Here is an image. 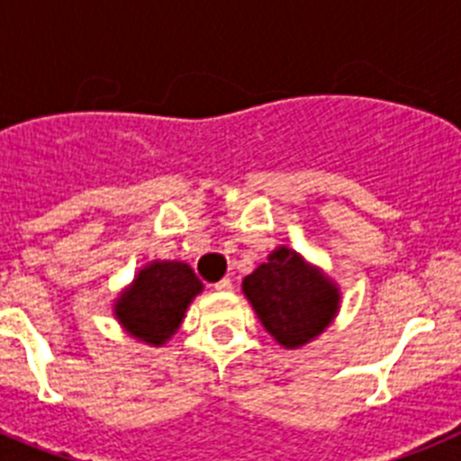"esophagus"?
<instances>
[{"instance_id": "34e87169", "label": "esophagus", "mask_w": 461, "mask_h": 461, "mask_svg": "<svg viewBox=\"0 0 461 461\" xmlns=\"http://www.w3.org/2000/svg\"><path fill=\"white\" fill-rule=\"evenodd\" d=\"M230 288H233V281H230V279H221L219 284H214V291L226 293V291H230Z\"/></svg>"}]
</instances>
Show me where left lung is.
Instances as JSON below:
<instances>
[{"mask_svg":"<svg viewBox=\"0 0 461 461\" xmlns=\"http://www.w3.org/2000/svg\"><path fill=\"white\" fill-rule=\"evenodd\" d=\"M242 291L263 328L284 348H300L323 332L339 312V288L321 267L288 247H276L244 276Z\"/></svg>","mask_w":461,"mask_h":461,"instance_id":"obj_1","label":"left lung"}]
</instances>
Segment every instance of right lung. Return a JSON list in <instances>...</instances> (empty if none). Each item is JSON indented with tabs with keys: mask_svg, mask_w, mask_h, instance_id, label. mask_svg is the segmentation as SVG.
I'll list each match as a JSON object with an SVG mask.
<instances>
[{
	"mask_svg": "<svg viewBox=\"0 0 461 461\" xmlns=\"http://www.w3.org/2000/svg\"><path fill=\"white\" fill-rule=\"evenodd\" d=\"M203 291L201 279L180 260H154L115 300V319L136 339L161 346L177 332L186 307Z\"/></svg>",
	"mask_w": 461,
	"mask_h": 461,
	"instance_id": "1",
	"label": "right lung"
}]
</instances>
